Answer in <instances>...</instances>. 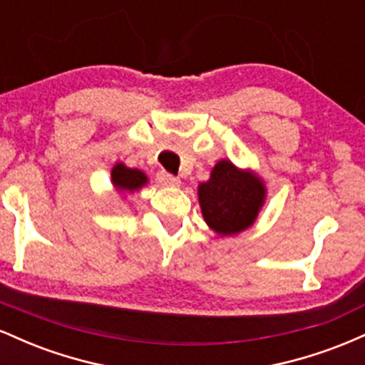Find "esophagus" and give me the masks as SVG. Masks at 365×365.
<instances>
[{
	"instance_id": "esophagus-1",
	"label": "esophagus",
	"mask_w": 365,
	"mask_h": 365,
	"mask_svg": "<svg viewBox=\"0 0 365 365\" xmlns=\"http://www.w3.org/2000/svg\"><path fill=\"white\" fill-rule=\"evenodd\" d=\"M156 180H158L159 183H161V185H166V187H177V185H180V180L175 177V175L168 173V171H159Z\"/></svg>"
}]
</instances>
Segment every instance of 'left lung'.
Masks as SVG:
<instances>
[{"label":"left lung","mask_w":365,"mask_h":365,"mask_svg":"<svg viewBox=\"0 0 365 365\" xmlns=\"http://www.w3.org/2000/svg\"><path fill=\"white\" fill-rule=\"evenodd\" d=\"M262 182L233 163L220 161L211 178L199 185V202L206 223L220 235H233L254 223L264 202Z\"/></svg>","instance_id":"8db88e82"}]
</instances>
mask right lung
Here are the masks:
<instances>
[{
  "label": "right lung",
  "instance_id": "1",
  "mask_svg": "<svg viewBox=\"0 0 365 365\" xmlns=\"http://www.w3.org/2000/svg\"><path fill=\"white\" fill-rule=\"evenodd\" d=\"M111 178L116 188L130 192L137 190V188H140L145 182H148V178H145V175L142 173V171L127 168V166L123 165H116L115 168H113Z\"/></svg>",
  "mask_w": 365,
  "mask_h": 365
}]
</instances>
